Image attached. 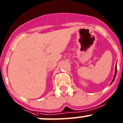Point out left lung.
Instances as JSON below:
<instances>
[{
	"instance_id": "1",
	"label": "left lung",
	"mask_w": 123,
	"mask_h": 123,
	"mask_svg": "<svg viewBox=\"0 0 123 123\" xmlns=\"http://www.w3.org/2000/svg\"><path fill=\"white\" fill-rule=\"evenodd\" d=\"M117 65H116V68H115V75H114V78H113V80L112 81L111 83V84H112L113 82H114V80H115V76H116V75H117Z\"/></svg>"
}]
</instances>
